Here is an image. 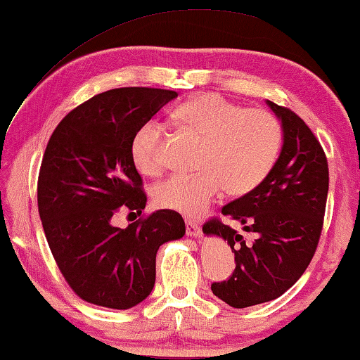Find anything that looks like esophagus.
<instances>
[{"mask_svg": "<svg viewBox=\"0 0 360 360\" xmlns=\"http://www.w3.org/2000/svg\"><path fill=\"white\" fill-rule=\"evenodd\" d=\"M186 232L189 237H195V238L202 237V229L195 221H191V219L186 221Z\"/></svg>", "mask_w": 360, "mask_h": 360, "instance_id": "1", "label": "esophagus"}]
</instances>
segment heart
<instances>
[{
	"label": "heart",
	"mask_w": 360,
	"mask_h": 360,
	"mask_svg": "<svg viewBox=\"0 0 360 360\" xmlns=\"http://www.w3.org/2000/svg\"><path fill=\"white\" fill-rule=\"evenodd\" d=\"M182 128L205 139L193 176H171L155 186L153 198L162 208L198 216L226 189L242 195L271 173L282 146V128L271 112L245 108L219 94L203 93L174 110ZM131 157L142 174L163 168V128L147 122L131 139Z\"/></svg>",
	"instance_id": "1"
}]
</instances>
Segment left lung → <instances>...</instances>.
<instances>
[{
  "instance_id": "left-lung-1",
  "label": "left lung",
  "mask_w": 360,
  "mask_h": 360,
  "mask_svg": "<svg viewBox=\"0 0 360 360\" xmlns=\"http://www.w3.org/2000/svg\"><path fill=\"white\" fill-rule=\"evenodd\" d=\"M282 123L281 155L267 178L221 213L255 232V242L219 219L203 226L224 238L236 255V269L211 292L232 307L255 306L283 295L303 276L321 238L328 193V163L321 142L295 112L266 101Z\"/></svg>"
}]
</instances>
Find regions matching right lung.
<instances>
[{"mask_svg": "<svg viewBox=\"0 0 360 360\" xmlns=\"http://www.w3.org/2000/svg\"><path fill=\"white\" fill-rule=\"evenodd\" d=\"M174 98L157 88L105 91L67 113L51 134L38 176L39 218L62 276L91 304L129 309L144 301L155 285L160 245L186 233L173 210L127 229L112 224L120 210L146 208L131 139Z\"/></svg>", "mask_w": 360, "mask_h": 360, "instance_id": "add662e5", "label": "right lung"}]
</instances>
